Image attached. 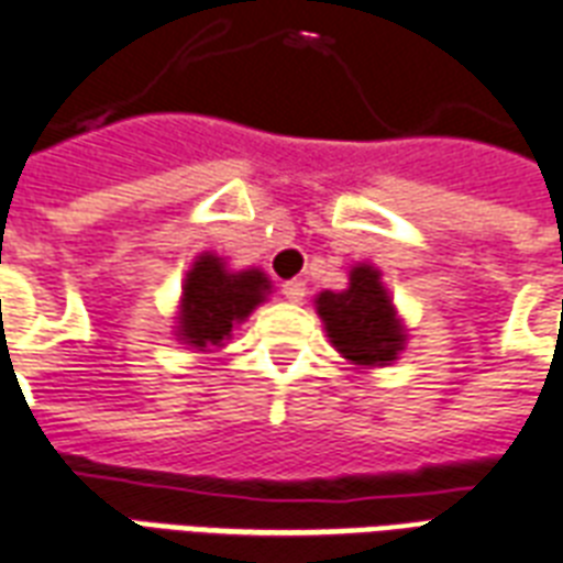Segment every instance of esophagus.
Segmentation results:
<instances>
[{
  "mask_svg": "<svg viewBox=\"0 0 563 563\" xmlns=\"http://www.w3.org/2000/svg\"><path fill=\"white\" fill-rule=\"evenodd\" d=\"M305 290H308V287H305L302 278H290V282L282 285V294H285L287 302H302Z\"/></svg>",
  "mask_w": 563,
  "mask_h": 563,
  "instance_id": "obj_1",
  "label": "esophagus"
}]
</instances>
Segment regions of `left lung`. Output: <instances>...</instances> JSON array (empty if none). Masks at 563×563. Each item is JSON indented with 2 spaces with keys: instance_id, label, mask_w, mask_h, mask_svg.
<instances>
[{
  "instance_id": "8db88e82",
  "label": "left lung",
  "mask_w": 563,
  "mask_h": 563,
  "mask_svg": "<svg viewBox=\"0 0 563 563\" xmlns=\"http://www.w3.org/2000/svg\"><path fill=\"white\" fill-rule=\"evenodd\" d=\"M313 308L331 346L361 369L390 367L408 343V329L382 282V269L367 261L350 269V285L343 290L317 294Z\"/></svg>"
}]
</instances>
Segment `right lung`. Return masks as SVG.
<instances>
[{"label":"right lung","instance_id":"right-lung-1","mask_svg":"<svg viewBox=\"0 0 563 563\" xmlns=\"http://www.w3.org/2000/svg\"><path fill=\"white\" fill-rule=\"evenodd\" d=\"M269 294L273 282L264 269H232L217 252H199L181 282L173 334L196 352L222 350L234 325L267 302Z\"/></svg>","mask_w":563,"mask_h":563}]
</instances>
